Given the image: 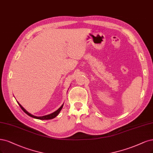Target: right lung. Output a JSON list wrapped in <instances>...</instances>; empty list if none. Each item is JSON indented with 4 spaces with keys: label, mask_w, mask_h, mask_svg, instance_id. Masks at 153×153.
Masks as SVG:
<instances>
[{
    "label": "right lung",
    "mask_w": 153,
    "mask_h": 153,
    "mask_svg": "<svg viewBox=\"0 0 153 153\" xmlns=\"http://www.w3.org/2000/svg\"><path fill=\"white\" fill-rule=\"evenodd\" d=\"M18 104L19 105L20 108H22V109L23 111H24L26 114H27L28 116H30V117H31L36 118V119H39V120H51V119H53L54 118H55V117H56V116H57V114H58L59 113L60 111L61 110V109H62V106H63V105H62V106H61L58 109H57V111H56L55 112L52 113H51V114H50L43 116V117H36V116L32 115L31 114L29 113L28 111H26V109H25L22 107V105H21L19 102H18Z\"/></svg>",
    "instance_id": "add662e5"
}]
</instances>
